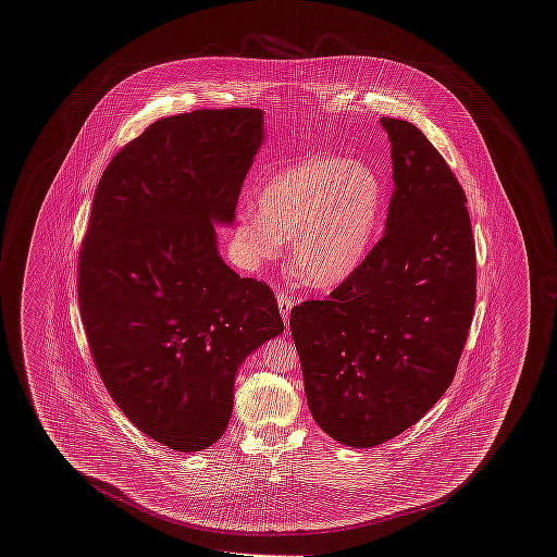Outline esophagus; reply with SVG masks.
Masks as SVG:
<instances>
[{
    "label": "esophagus",
    "mask_w": 557,
    "mask_h": 557,
    "mask_svg": "<svg viewBox=\"0 0 557 557\" xmlns=\"http://www.w3.org/2000/svg\"><path fill=\"white\" fill-rule=\"evenodd\" d=\"M294 305H296V300L292 296H288L286 292H277V307H280V313H282L284 321H288V318H290Z\"/></svg>",
    "instance_id": "1"
}]
</instances>
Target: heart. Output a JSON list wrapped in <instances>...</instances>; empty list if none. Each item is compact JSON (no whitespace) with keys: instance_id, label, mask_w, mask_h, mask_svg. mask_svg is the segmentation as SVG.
Returning <instances> with one entry per match:
<instances>
[{"instance_id":"heart-1","label":"heart","mask_w":557,"mask_h":557,"mask_svg":"<svg viewBox=\"0 0 557 557\" xmlns=\"http://www.w3.org/2000/svg\"><path fill=\"white\" fill-rule=\"evenodd\" d=\"M384 207V187L368 164L311 157L280 171L242 209L236 239L248 265L277 257L292 238L298 277L315 288L346 280L363 261Z\"/></svg>"}]
</instances>
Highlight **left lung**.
Returning <instances> with one entry per match:
<instances>
[{
  "mask_svg": "<svg viewBox=\"0 0 557 557\" xmlns=\"http://www.w3.org/2000/svg\"><path fill=\"white\" fill-rule=\"evenodd\" d=\"M395 194L384 236L325 300L290 313L313 420L348 447H375L445 395L476 302L466 194L416 125L382 116Z\"/></svg>",
  "mask_w": 557,
  "mask_h": 557,
  "instance_id": "1",
  "label": "left lung"
}]
</instances>
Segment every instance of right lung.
<instances>
[{
	"instance_id": "obj_1",
	"label": "right lung",
	"mask_w": 557,
	"mask_h": 557,
	"mask_svg": "<svg viewBox=\"0 0 557 557\" xmlns=\"http://www.w3.org/2000/svg\"><path fill=\"white\" fill-rule=\"evenodd\" d=\"M263 141L259 108L152 123L108 162L79 250V311L100 377L144 434L189 453L232 418L239 363L284 332L265 282L219 257Z\"/></svg>"
}]
</instances>
